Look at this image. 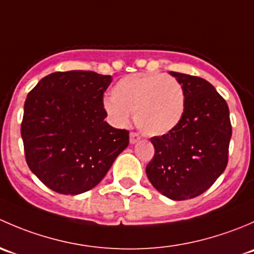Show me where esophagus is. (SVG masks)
<instances>
[{"mask_svg": "<svg viewBox=\"0 0 254 254\" xmlns=\"http://www.w3.org/2000/svg\"><path fill=\"white\" fill-rule=\"evenodd\" d=\"M140 139H141V137H140L139 134H136V132H130V143L134 145V143L140 141Z\"/></svg>", "mask_w": 254, "mask_h": 254, "instance_id": "34e87169", "label": "esophagus"}]
</instances>
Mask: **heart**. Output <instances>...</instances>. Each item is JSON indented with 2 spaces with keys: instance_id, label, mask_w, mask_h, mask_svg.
Segmentation results:
<instances>
[{
  "instance_id": "b5f03b06",
  "label": "heart",
  "mask_w": 254,
  "mask_h": 254,
  "mask_svg": "<svg viewBox=\"0 0 254 254\" xmlns=\"http://www.w3.org/2000/svg\"><path fill=\"white\" fill-rule=\"evenodd\" d=\"M186 96L182 84L172 76L137 73L122 78L112 88V98L104 109L118 125L127 124L135 113L139 129L151 136L175 130L183 119Z\"/></svg>"
}]
</instances>
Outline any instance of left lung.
Here are the masks:
<instances>
[{
  "mask_svg": "<svg viewBox=\"0 0 254 254\" xmlns=\"http://www.w3.org/2000/svg\"><path fill=\"white\" fill-rule=\"evenodd\" d=\"M186 96L183 119L175 130L151 137L155 156L146 166L153 187L172 200L203 194L222 175L232 135L226 101L206 79L173 72Z\"/></svg>",
  "mask_w": 254,
  "mask_h": 254,
  "instance_id": "obj_1",
  "label": "left lung"
}]
</instances>
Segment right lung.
Returning <instances> with one entry per match:
<instances>
[{"label": "right lung", "instance_id": "1", "mask_svg": "<svg viewBox=\"0 0 254 254\" xmlns=\"http://www.w3.org/2000/svg\"><path fill=\"white\" fill-rule=\"evenodd\" d=\"M112 76L66 71L45 76L28 93L20 134L33 173L56 193L94 188L129 145V131L107 122L103 94Z\"/></svg>", "mask_w": 254, "mask_h": 254}]
</instances>
